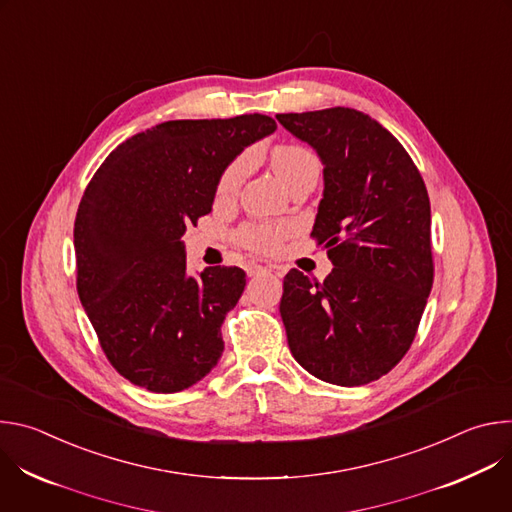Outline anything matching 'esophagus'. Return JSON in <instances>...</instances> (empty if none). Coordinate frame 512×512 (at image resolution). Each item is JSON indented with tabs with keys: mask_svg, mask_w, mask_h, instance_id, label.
Masks as SVG:
<instances>
[{
	"mask_svg": "<svg viewBox=\"0 0 512 512\" xmlns=\"http://www.w3.org/2000/svg\"><path fill=\"white\" fill-rule=\"evenodd\" d=\"M273 269L271 267H263V265H251L249 269H247V275L249 277H259V275H267V273H271Z\"/></svg>",
	"mask_w": 512,
	"mask_h": 512,
	"instance_id": "1",
	"label": "esophagus"
}]
</instances>
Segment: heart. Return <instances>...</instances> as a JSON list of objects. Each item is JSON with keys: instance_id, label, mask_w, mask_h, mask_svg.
Masks as SVG:
<instances>
[{"instance_id": "heart-1", "label": "heart", "mask_w": 512, "mask_h": 512, "mask_svg": "<svg viewBox=\"0 0 512 512\" xmlns=\"http://www.w3.org/2000/svg\"><path fill=\"white\" fill-rule=\"evenodd\" d=\"M314 158H316V156H314L310 150L302 148V145H279V148H275V152H273L271 162H273V168H275L277 176H279L283 182H287V180H289L291 176H294L306 162H310V160H314ZM245 168H247V164H245L243 158L235 160V162L225 170V174H223V178H221V184H218V194L227 196V194L235 192L237 186H239V182H241L243 176H245ZM283 235H285V229H281V227L249 225V227H245V229L241 231L239 239H241L243 245H247V247L253 249V251H259V253H273V251L279 249Z\"/></svg>"}]
</instances>
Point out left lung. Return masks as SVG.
<instances>
[{
  "label": "left lung",
  "instance_id": "left-lung-1",
  "mask_svg": "<svg viewBox=\"0 0 512 512\" xmlns=\"http://www.w3.org/2000/svg\"><path fill=\"white\" fill-rule=\"evenodd\" d=\"M275 117L324 164L312 237L334 265L322 283L298 269L285 275L279 312L289 350L326 383L367 385L405 356L431 291L423 178L397 137L362 111Z\"/></svg>",
  "mask_w": 512,
  "mask_h": 512
}]
</instances>
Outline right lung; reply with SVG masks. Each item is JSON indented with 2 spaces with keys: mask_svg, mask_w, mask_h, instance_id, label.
Returning <instances> with one entry per match:
<instances>
[{
  "mask_svg": "<svg viewBox=\"0 0 512 512\" xmlns=\"http://www.w3.org/2000/svg\"><path fill=\"white\" fill-rule=\"evenodd\" d=\"M275 129L259 113L166 121L117 145L89 182L75 221L77 289L105 356L133 385L176 393L221 358L245 271L190 277L182 235L212 210L227 166Z\"/></svg>",
  "mask_w": 512,
  "mask_h": 512,
  "instance_id": "right-lung-1",
  "label": "right lung"
}]
</instances>
